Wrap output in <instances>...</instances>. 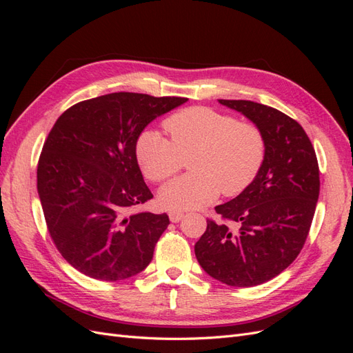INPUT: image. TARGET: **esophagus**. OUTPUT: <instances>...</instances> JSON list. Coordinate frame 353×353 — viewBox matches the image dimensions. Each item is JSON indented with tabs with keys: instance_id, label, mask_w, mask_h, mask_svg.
<instances>
[{
	"instance_id": "esophagus-1",
	"label": "esophagus",
	"mask_w": 353,
	"mask_h": 353,
	"mask_svg": "<svg viewBox=\"0 0 353 353\" xmlns=\"http://www.w3.org/2000/svg\"><path fill=\"white\" fill-rule=\"evenodd\" d=\"M183 218H184V212H181V210H170L169 212V219L172 222H179Z\"/></svg>"
}]
</instances>
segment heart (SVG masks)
Returning <instances> with one entry per match:
<instances>
[{"mask_svg":"<svg viewBox=\"0 0 353 353\" xmlns=\"http://www.w3.org/2000/svg\"><path fill=\"white\" fill-rule=\"evenodd\" d=\"M170 141L147 130L135 143L143 174L160 183L175 175L188 159L187 175L162 187L159 200L168 209H199L219 193L237 196L259 174L265 160V137L252 122L210 108H188L163 122Z\"/></svg>","mask_w":353,"mask_h":353,"instance_id":"1","label":"heart"}]
</instances>
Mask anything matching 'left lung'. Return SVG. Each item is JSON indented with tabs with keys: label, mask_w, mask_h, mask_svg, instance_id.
Segmentation results:
<instances>
[{
	"label": "left lung",
	"mask_w": 353,
	"mask_h": 353,
	"mask_svg": "<svg viewBox=\"0 0 353 353\" xmlns=\"http://www.w3.org/2000/svg\"><path fill=\"white\" fill-rule=\"evenodd\" d=\"M219 103L259 128L266 152L253 183L215 208L222 221L208 219L194 252L212 279L232 287L259 285L281 274L303 248L319 196L318 160L305 130L290 116L249 100Z\"/></svg>",
	"instance_id": "1"
}]
</instances>
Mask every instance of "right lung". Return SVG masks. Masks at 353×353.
Returning a JSON list of instances; mask_svg holds the SVG:
<instances>
[{
	"label": "right lung",
	"mask_w": 353,
	"mask_h": 353,
	"mask_svg": "<svg viewBox=\"0 0 353 353\" xmlns=\"http://www.w3.org/2000/svg\"><path fill=\"white\" fill-rule=\"evenodd\" d=\"M183 97L112 92L77 103L52 126L39 156L38 194L50 236L74 270L101 281L147 268L166 213L132 212L153 197L135 143Z\"/></svg>",
	"instance_id": "right-lung-1"
}]
</instances>
